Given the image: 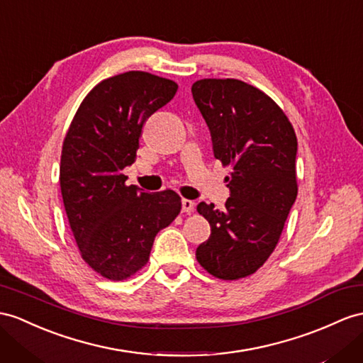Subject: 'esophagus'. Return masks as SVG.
Segmentation results:
<instances>
[{
  "mask_svg": "<svg viewBox=\"0 0 363 363\" xmlns=\"http://www.w3.org/2000/svg\"><path fill=\"white\" fill-rule=\"evenodd\" d=\"M194 206H196V203H194V201H190V199H182V211L184 213H193V210H194Z\"/></svg>",
  "mask_w": 363,
  "mask_h": 363,
  "instance_id": "esophagus-1",
  "label": "esophagus"
}]
</instances>
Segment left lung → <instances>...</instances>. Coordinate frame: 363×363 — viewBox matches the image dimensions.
Here are the masks:
<instances>
[{"mask_svg":"<svg viewBox=\"0 0 363 363\" xmlns=\"http://www.w3.org/2000/svg\"><path fill=\"white\" fill-rule=\"evenodd\" d=\"M194 104L210 130L213 155L231 165L224 210L201 202L208 240L198 262L224 281L253 274L267 261L297 196L294 128L276 102L239 79H199Z\"/></svg>","mask_w":363,"mask_h":363,"instance_id":"8db88e82","label":"left lung"}]
</instances>
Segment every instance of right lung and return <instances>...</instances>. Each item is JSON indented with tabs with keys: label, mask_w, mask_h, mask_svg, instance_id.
Masks as SVG:
<instances>
[{
	"label": "right lung",
	"mask_w": 363,
	"mask_h": 363,
	"mask_svg": "<svg viewBox=\"0 0 363 363\" xmlns=\"http://www.w3.org/2000/svg\"><path fill=\"white\" fill-rule=\"evenodd\" d=\"M178 84L147 72H125L90 90L64 139L60 184L72 233L84 261L110 281L147 264L155 236L181 211L173 190L145 193L125 185L147 118Z\"/></svg>",
	"instance_id": "1"
}]
</instances>
